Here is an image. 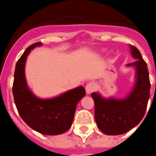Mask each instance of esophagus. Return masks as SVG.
<instances>
[{"mask_svg": "<svg viewBox=\"0 0 156 156\" xmlns=\"http://www.w3.org/2000/svg\"><path fill=\"white\" fill-rule=\"evenodd\" d=\"M85 89H86L87 93L90 94L96 90V85H95V83L94 82H89L86 85Z\"/></svg>", "mask_w": 156, "mask_h": 156, "instance_id": "34e87169", "label": "esophagus"}]
</instances>
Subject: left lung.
Masks as SVG:
<instances>
[{"label":"left lung","mask_w":156,"mask_h":156,"mask_svg":"<svg viewBox=\"0 0 156 156\" xmlns=\"http://www.w3.org/2000/svg\"><path fill=\"white\" fill-rule=\"evenodd\" d=\"M129 47L137 61L128 66L136 67L137 82L129 96L116 100L105 99L98 94H91L94 101L95 121L98 129L107 135H119L129 131L141 121L147 109L151 88L148 66L138 49L131 44Z\"/></svg>","instance_id":"1"}]
</instances>
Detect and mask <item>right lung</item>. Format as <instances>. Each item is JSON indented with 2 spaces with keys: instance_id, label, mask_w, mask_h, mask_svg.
Listing matches in <instances>:
<instances>
[{
  "instance_id": "1",
  "label": "right lung",
  "mask_w": 156,
  "mask_h": 156,
  "mask_svg": "<svg viewBox=\"0 0 156 156\" xmlns=\"http://www.w3.org/2000/svg\"><path fill=\"white\" fill-rule=\"evenodd\" d=\"M41 45L37 42L28 47L16 63L12 87L14 101L19 115L30 127L42 134H61L71 127L77 103L86 91L79 87L47 100L37 98L31 93L25 78V63L30 51Z\"/></svg>"
}]
</instances>
